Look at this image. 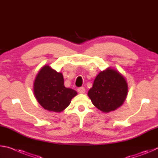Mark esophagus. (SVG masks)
Returning a JSON list of instances; mask_svg holds the SVG:
<instances>
[{
  "instance_id": "1",
  "label": "esophagus",
  "mask_w": 158,
  "mask_h": 158,
  "mask_svg": "<svg viewBox=\"0 0 158 158\" xmlns=\"http://www.w3.org/2000/svg\"><path fill=\"white\" fill-rule=\"evenodd\" d=\"M77 91H78L79 93H81V94H83V93H85V89L84 87H80L77 89Z\"/></svg>"
}]
</instances>
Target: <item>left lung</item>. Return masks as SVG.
<instances>
[{"label": "left lung", "mask_w": 158, "mask_h": 158, "mask_svg": "<svg viewBox=\"0 0 158 158\" xmlns=\"http://www.w3.org/2000/svg\"><path fill=\"white\" fill-rule=\"evenodd\" d=\"M127 92V83L123 75L116 69L108 68L95 77L88 95L95 107L109 113L123 104Z\"/></svg>", "instance_id": "8db88e82"}]
</instances>
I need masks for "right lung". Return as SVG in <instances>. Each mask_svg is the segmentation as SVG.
<instances>
[{"mask_svg": "<svg viewBox=\"0 0 158 158\" xmlns=\"http://www.w3.org/2000/svg\"><path fill=\"white\" fill-rule=\"evenodd\" d=\"M33 93L37 101L46 110L57 113L69 106L77 95L75 90L64 85L63 74L45 65L37 74L33 84Z\"/></svg>", "mask_w": 158, "mask_h": 158, "instance_id": "right-lung-1", "label": "right lung"}]
</instances>
